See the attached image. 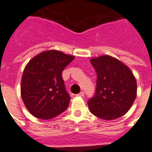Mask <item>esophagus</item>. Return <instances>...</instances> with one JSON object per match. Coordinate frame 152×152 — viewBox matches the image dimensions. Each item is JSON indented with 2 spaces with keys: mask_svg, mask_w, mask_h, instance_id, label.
<instances>
[{
  "mask_svg": "<svg viewBox=\"0 0 152 152\" xmlns=\"http://www.w3.org/2000/svg\"><path fill=\"white\" fill-rule=\"evenodd\" d=\"M76 96H78V97H84V96H85V93L80 92V93H79V94H76Z\"/></svg>",
  "mask_w": 152,
  "mask_h": 152,
  "instance_id": "obj_1",
  "label": "esophagus"
}]
</instances>
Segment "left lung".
<instances>
[{
    "label": "left lung",
    "instance_id": "obj_1",
    "mask_svg": "<svg viewBox=\"0 0 152 152\" xmlns=\"http://www.w3.org/2000/svg\"><path fill=\"white\" fill-rule=\"evenodd\" d=\"M97 73L95 94L88 101L90 112L103 120H114L130 109L137 96V81L130 69L109 55L94 58Z\"/></svg>",
    "mask_w": 152,
    "mask_h": 152
}]
</instances>
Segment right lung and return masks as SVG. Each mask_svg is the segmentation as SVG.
I'll use <instances>...</instances> for the list:
<instances>
[{
    "mask_svg": "<svg viewBox=\"0 0 152 152\" xmlns=\"http://www.w3.org/2000/svg\"><path fill=\"white\" fill-rule=\"evenodd\" d=\"M75 57L58 50H48L29 61L23 71L21 96L26 107L35 117L49 120L68 107L62 72Z\"/></svg>",
    "mask_w": 152,
    "mask_h": 152,
    "instance_id": "right-lung-1",
    "label": "right lung"
}]
</instances>
